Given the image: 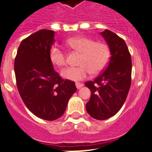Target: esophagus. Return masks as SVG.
<instances>
[{
	"label": "esophagus",
	"mask_w": 152,
	"mask_h": 152,
	"mask_svg": "<svg viewBox=\"0 0 152 152\" xmlns=\"http://www.w3.org/2000/svg\"><path fill=\"white\" fill-rule=\"evenodd\" d=\"M75 85H76V88H77V89H80V88H81L84 86V84H81V83H75Z\"/></svg>",
	"instance_id": "34e87169"
}]
</instances>
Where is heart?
Wrapping results in <instances>:
<instances>
[{
	"label": "heart",
	"instance_id": "b5f03b06",
	"mask_svg": "<svg viewBox=\"0 0 152 152\" xmlns=\"http://www.w3.org/2000/svg\"><path fill=\"white\" fill-rule=\"evenodd\" d=\"M65 43L71 49L81 53L78 67H69L61 72V77L74 81L82 80L93 74L100 73L107 66L110 59V50L107 45L96 42L84 36L72 37ZM49 59L54 66L61 68L66 64V57L58 45H53L49 50Z\"/></svg>",
	"mask_w": 152,
	"mask_h": 152
}]
</instances>
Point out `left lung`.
<instances>
[{
    "mask_svg": "<svg viewBox=\"0 0 152 152\" xmlns=\"http://www.w3.org/2000/svg\"><path fill=\"white\" fill-rule=\"evenodd\" d=\"M110 52L104 72L85 86L91 90L86 110L91 117L105 120L116 115L126 100L132 76V58L123 39L108 29L100 33Z\"/></svg>",
    "mask_w": 152,
    "mask_h": 152,
    "instance_id": "left-lung-1",
    "label": "left lung"
}]
</instances>
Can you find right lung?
Here are the masks:
<instances>
[{
  "mask_svg": "<svg viewBox=\"0 0 152 152\" xmlns=\"http://www.w3.org/2000/svg\"><path fill=\"white\" fill-rule=\"evenodd\" d=\"M55 32L42 29L21 42L14 61L19 93L26 107L40 119L61 117L77 91L74 81L63 80L49 59Z\"/></svg>",
  "mask_w": 152,
  "mask_h": 152,
  "instance_id": "obj_1",
  "label": "right lung"
}]
</instances>
